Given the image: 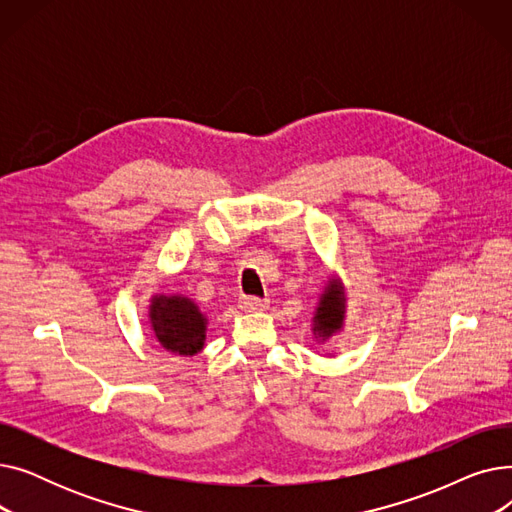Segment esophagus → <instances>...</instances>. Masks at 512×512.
Wrapping results in <instances>:
<instances>
[{
    "instance_id": "obj_1",
    "label": "esophagus",
    "mask_w": 512,
    "mask_h": 512,
    "mask_svg": "<svg viewBox=\"0 0 512 512\" xmlns=\"http://www.w3.org/2000/svg\"><path fill=\"white\" fill-rule=\"evenodd\" d=\"M240 307L245 311H263L267 307V299H259V297H242L240 299Z\"/></svg>"
}]
</instances>
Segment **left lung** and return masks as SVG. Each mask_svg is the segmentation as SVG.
Here are the masks:
<instances>
[{"label":"left lung","mask_w":512,"mask_h":512,"mask_svg":"<svg viewBox=\"0 0 512 512\" xmlns=\"http://www.w3.org/2000/svg\"><path fill=\"white\" fill-rule=\"evenodd\" d=\"M342 317H344L342 292L334 282H330L326 294L321 297L317 313L313 317V321H315L313 330L317 332L319 338H328L342 326Z\"/></svg>","instance_id":"8db88e82"}]
</instances>
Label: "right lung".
Masks as SVG:
<instances>
[{"mask_svg":"<svg viewBox=\"0 0 512 512\" xmlns=\"http://www.w3.org/2000/svg\"><path fill=\"white\" fill-rule=\"evenodd\" d=\"M151 326L161 342L178 355H195L203 348L205 317L184 297H157L151 305Z\"/></svg>","mask_w":512,"mask_h":512,"instance_id":"add662e5","label":"right lung"}]
</instances>
